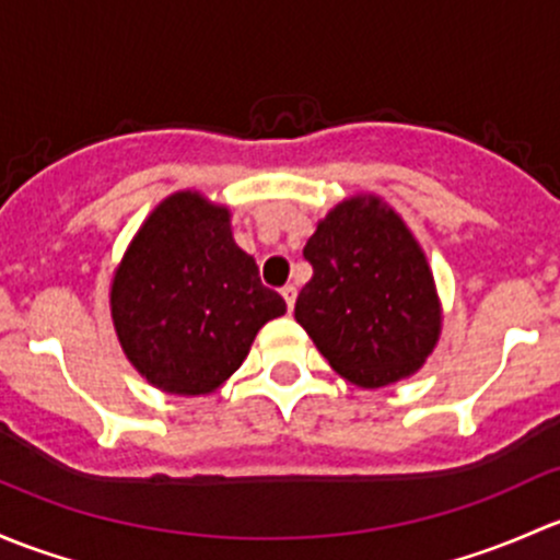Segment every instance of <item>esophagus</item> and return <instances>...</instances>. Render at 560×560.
Masks as SVG:
<instances>
[{"mask_svg":"<svg viewBox=\"0 0 560 560\" xmlns=\"http://www.w3.org/2000/svg\"><path fill=\"white\" fill-rule=\"evenodd\" d=\"M280 293H282V299H285L288 310H293V304H296V285H285Z\"/></svg>","mask_w":560,"mask_h":560,"instance_id":"esophagus-1","label":"esophagus"}]
</instances>
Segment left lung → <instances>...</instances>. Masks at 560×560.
I'll return each mask as SVG.
<instances>
[{"label":"left lung","instance_id":"obj_1","mask_svg":"<svg viewBox=\"0 0 560 560\" xmlns=\"http://www.w3.org/2000/svg\"><path fill=\"white\" fill-rule=\"evenodd\" d=\"M313 280L296 320L334 372L380 388L418 372L442 328L429 261L407 223L380 196H350L304 245Z\"/></svg>","mask_w":560,"mask_h":560}]
</instances>
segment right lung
<instances>
[{
	"mask_svg": "<svg viewBox=\"0 0 560 560\" xmlns=\"http://www.w3.org/2000/svg\"><path fill=\"white\" fill-rule=\"evenodd\" d=\"M229 218L196 191L166 196L115 269L109 310L120 348L166 394L215 390L247 359L258 328L285 313Z\"/></svg>",
	"mask_w": 560,
	"mask_h": 560,
	"instance_id": "1",
	"label": "right lung"
}]
</instances>
